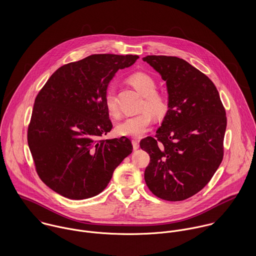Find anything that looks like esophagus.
<instances>
[{
    "label": "esophagus",
    "mask_w": 256,
    "mask_h": 256,
    "mask_svg": "<svg viewBox=\"0 0 256 256\" xmlns=\"http://www.w3.org/2000/svg\"><path fill=\"white\" fill-rule=\"evenodd\" d=\"M132 145H133V148L136 150L139 148V141L138 140H132Z\"/></svg>",
    "instance_id": "1"
}]
</instances>
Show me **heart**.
Segmentation results:
<instances>
[{"mask_svg": "<svg viewBox=\"0 0 256 256\" xmlns=\"http://www.w3.org/2000/svg\"><path fill=\"white\" fill-rule=\"evenodd\" d=\"M128 82L144 96L141 110L148 111H143L137 115L129 116L122 120L116 125V132L120 136L138 138L144 135L150 129L152 121L150 113L156 118L164 117L168 110V104L166 98L156 92V84L150 74L143 72L132 74L129 76ZM104 104L110 115L114 117L118 116L119 110L112 90L106 92Z\"/></svg>", "mask_w": 256, "mask_h": 256, "instance_id": "heart-1", "label": "heart"}]
</instances>
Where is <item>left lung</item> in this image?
Segmentation results:
<instances>
[{
  "instance_id": "8db88e82",
  "label": "left lung",
  "mask_w": 256,
  "mask_h": 256,
  "mask_svg": "<svg viewBox=\"0 0 256 256\" xmlns=\"http://www.w3.org/2000/svg\"><path fill=\"white\" fill-rule=\"evenodd\" d=\"M166 82L168 110L156 138L140 142L150 154L145 182L156 197L182 201L205 187L224 154L226 111L213 82L185 60L143 58Z\"/></svg>"
}]
</instances>
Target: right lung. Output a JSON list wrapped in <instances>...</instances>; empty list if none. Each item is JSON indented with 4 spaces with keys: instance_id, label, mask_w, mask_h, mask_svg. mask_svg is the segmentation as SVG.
<instances>
[{
    "instance_id": "add662e5",
    "label": "right lung",
    "mask_w": 256,
    "mask_h": 256,
    "mask_svg": "<svg viewBox=\"0 0 256 256\" xmlns=\"http://www.w3.org/2000/svg\"><path fill=\"white\" fill-rule=\"evenodd\" d=\"M138 58L96 54L69 63L37 94L28 142L39 178L56 193L73 200L100 194L132 152L127 137L100 138L112 129L104 104L110 80Z\"/></svg>"
}]
</instances>
